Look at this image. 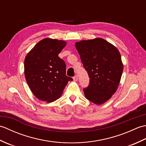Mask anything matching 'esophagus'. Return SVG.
Masks as SVG:
<instances>
[{"label": "esophagus", "instance_id": "obj_1", "mask_svg": "<svg viewBox=\"0 0 146 146\" xmlns=\"http://www.w3.org/2000/svg\"><path fill=\"white\" fill-rule=\"evenodd\" d=\"M73 78V80H74V81H75V82L78 81V76H77V75H76V76H74Z\"/></svg>", "mask_w": 146, "mask_h": 146}]
</instances>
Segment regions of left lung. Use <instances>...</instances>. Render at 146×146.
I'll use <instances>...</instances> for the list:
<instances>
[{"label": "left lung", "mask_w": 146, "mask_h": 146, "mask_svg": "<svg viewBox=\"0 0 146 146\" xmlns=\"http://www.w3.org/2000/svg\"><path fill=\"white\" fill-rule=\"evenodd\" d=\"M90 84L83 89L85 98L96 105L108 101L119 86L123 69L118 49L102 38L75 43Z\"/></svg>", "instance_id": "left-lung-1"}]
</instances>
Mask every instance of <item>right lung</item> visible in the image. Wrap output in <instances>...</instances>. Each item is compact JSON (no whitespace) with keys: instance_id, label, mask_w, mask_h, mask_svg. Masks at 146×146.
<instances>
[{"instance_id":"obj_1","label":"right lung","mask_w":146,"mask_h":146,"mask_svg":"<svg viewBox=\"0 0 146 146\" xmlns=\"http://www.w3.org/2000/svg\"><path fill=\"white\" fill-rule=\"evenodd\" d=\"M66 42L44 38L27 54L24 75L33 94L39 100L50 103L60 98L73 79L66 75V64L58 57Z\"/></svg>"}]
</instances>
